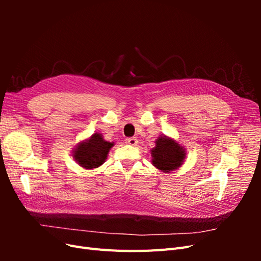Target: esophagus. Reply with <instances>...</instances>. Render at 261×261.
Listing matches in <instances>:
<instances>
[{
	"label": "esophagus",
	"instance_id": "1",
	"mask_svg": "<svg viewBox=\"0 0 261 261\" xmlns=\"http://www.w3.org/2000/svg\"><path fill=\"white\" fill-rule=\"evenodd\" d=\"M137 139L136 137H129V138H126V144H128L130 146H136L137 145Z\"/></svg>",
	"mask_w": 261,
	"mask_h": 261
}]
</instances>
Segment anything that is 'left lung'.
<instances>
[{"label":"left lung","mask_w":261,"mask_h":261,"mask_svg":"<svg viewBox=\"0 0 261 261\" xmlns=\"http://www.w3.org/2000/svg\"><path fill=\"white\" fill-rule=\"evenodd\" d=\"M155 147L151 150L152 164L163 172L178 169L185 159V151L174 140L167 137L158 138Z\"/></svg>","instance_id":"left-lung-1"}]
</instances>
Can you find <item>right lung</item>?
Here are the masks:
<instances>
[{
    "label": "right lung",
    "instance_id": "add662e5",
    "mask_svg": "<svg viewBox=\"0 0 261 261\" xmlns=\"http://www.w3.org/2000/svg\"><path fill=\"white\" fill-rule=\"evenodd\" d=\"M113 143H108L100 134H93L89 140L82 143L74 153L75 160L85 169L98 168L105 162Z\"/></svg>",
    "mask_w": 261,
    "mask_h": 261
}]
</instances>
